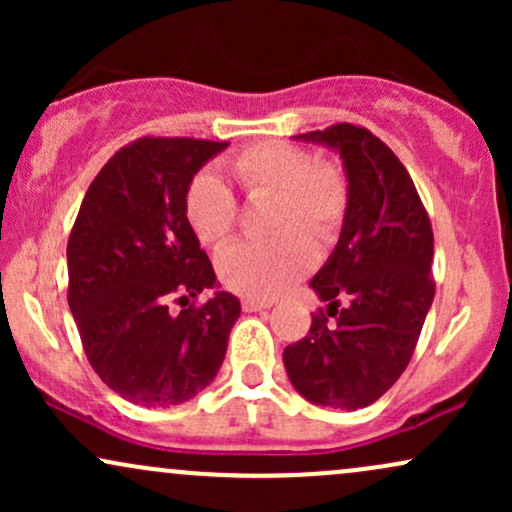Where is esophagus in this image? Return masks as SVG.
Here are the masks:
<instances>
[{"label": "esophagus", "instance_id": "34e87169", "mask_svg": "<svg viewBox=\"0 0 512 512\" xmlns=\"http://www.w3.org/2000/svg\"><path fill=\"white\" fill-rule=\"evenodd\" d=\"M243 310L245 313H260V310L272 308V301H260V298H243Z\"/></svg>", "mask_w": 512, "mask_h": 512}]
</instances>
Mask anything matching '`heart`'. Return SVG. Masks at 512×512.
Returning a JSON list of instances; mask_svg holds the SVG:
<instances>
[{
  "instance_id": "heart-1",
  "label": "heart",
  "mask_w": 512,
  "mask_h": 512,
  "mask_svg": "<svg viewBox=\"0 0 512 512\" xmlns=\"http://www.w3.org/2000/svg\"><path fill=\"white\" fill-rule=\"evenodd\" d=\"M226 166L248 199L274 197L269 231L276 236L228 248L219 257V276L226 289L269 301L313 269V240L332 245L342 236L351 207L349 180L334 163L279 139L245 146ZM185 214L207 248H221L236 233L238 199L221 178L197 173L187 185Z\"/></svg>"
}]
</instances>
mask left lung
Instances as JSON below:
<instances>
[{"label":"left lung","mask_w":512,"mask_h":512,"mask_svg":"<svg viewBox=\"0 0 512 512\" xmlns=\"http://www.w3.org/2000/svg\"><path fill=\"white\" fill-rule=\"evenodd\" d=\"M344 158L351 207L337 248L310 281L327 310L284 349L293 387L313 404L361 409L409 366L436 296L433 228L407 168L366 127L303 134Z\"/></svg>","instance_id":"1"}]
</instances>
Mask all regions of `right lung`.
<instances>
[{"label": "right lung", "mask_w": 512, "mask_h": 512, "mask_svg": "<svg viewBox=\"0 0 512 512\" xmlns=\"http://www.w3.org/2000/svg\"><path fill=\"white\" fill-rule=\"evenodd\" d=\"M226 146L195 137L129 142L93 178L69 233L67 301L88 363L142 407H173L204 390L240 315L226 291L197 305L216 274L185 214L190 180Z\"/></svg>", "instance_id": "add662e5"}]
</instances>
